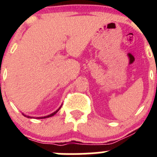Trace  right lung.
<instances>
[{
  "instance_id": "add662e5",
  "label": "right lung",
  "mask_w": 157,
  "mask_h": 157,
  "mask_svg": "<svg viewBox=\"0 0 157 157\" xmlns=\"http://www.w3.org/2000/svg\"><path fill=\"white\" fill-rule=\"evenodd\" d=\"M60 108H61V107H59V109H57V110H56V112H54L53 113H52V114L48 115V116H44V117H37V119H45V118H48V117H51V116H54V115L56 114V112H57L58 111H59V109H60ZM23 116H25L24 114H23ZM27 117H28V118H32V117H30V116H27Z\"/></svg>"
}]
</instances>
